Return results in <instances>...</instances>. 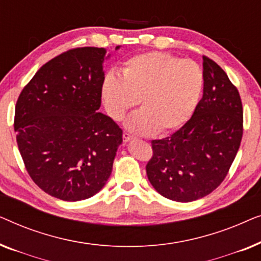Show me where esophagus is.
<instances>
[{
  "instance_id": "esophagus-1",
  "label": "esophagus",
  "mask_w": 261,
  "mask_h": 261,
  "mask_svg": "<svg viewBox=\"0 0 261 261\" xmlns=\"http://www.w3.org/2000/svg\"><path fill=\"white\" fill-rule=\"evenodd\" d=\"M133 137H132L130 134H128V133H123V141H124V144H127V142H129V141H132L133 140Z\"/></svg>"
}]
</instances>
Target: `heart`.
I'll return each mask as SVG.
<instances>
[{
  "label": "heart",
  "instance_id": "heart-1",
  "mask_svg": "<svg viewBox=\"0 0 261 261\" xmlns=\"http://www.w3.org/2000/svg\"><path fill=\"white\" fill-rule=\"evenodd\" d=\"M204 74L194 60L165 52H147L126 60L119 73L110 71L102 83L108 115L121 121L140 102L124 127L135 134H164L190 119L201 98Z\"/></svg>",
  "mask_w": 261,
  "mask_h": 261
}]
</instances>
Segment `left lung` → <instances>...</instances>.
<instances>
[{
    "mask_svg": "<svg viewBox=\"0 0 261 261\" xmlns=\"http://www.w3.org/2000/svg\"><path fill=\"white\" fill-rule=\"evenodd\" d=\"M203 74V97L191 119L170 137L152 141L146 165L149 183L171 201L192 202L215 190L240 147L244 113L238 89L206 57Z\"/></svg>",
    "mask_w": 261,
    "mask_h": 261,
    "instance_id": "obj_1",
    "label": "left lung"
}]
</instances>
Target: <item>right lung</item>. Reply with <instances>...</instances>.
<instances>
[{
    "label": "right lung",
    "instance_id": "right-lung-1",
    "mask_svg": "<svg viewBox=\"0 0 261 261\" xmlns=\"http://www.w3.org/2000/svg\"><path fill=\"white\" fill-rule=\"evenodd\" d=\"M109 57L103 47L62 53L38 70L17 98L14 129L27 172L63 201L97 194L122 144V129L98 112Z\"/></svg>",
    "mask_w": 261,
    "mask_h": 261
}]
</instances>
